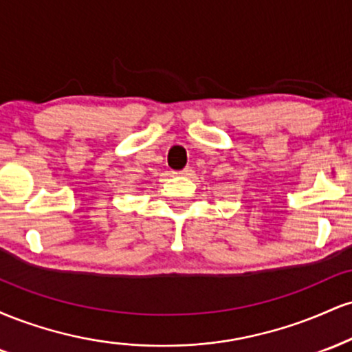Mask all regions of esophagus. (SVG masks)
Segmentation results:
<instances>
[{"label": "esophagus", "mask_w": 352, "mask_h": 352, "mask_svg": "<svg viewBox=\"0 0 352 352\" xmlns=\"http://www.w3.org/2000/svg\"><path fill=\"white\" fill-rule=\"evenodd\" d=\"M175 173V175H184V177H187V175H192V168H184V170H180V172H173Z\"/></svg>", "instance_id": "esophagus-1"}]
</instances>
